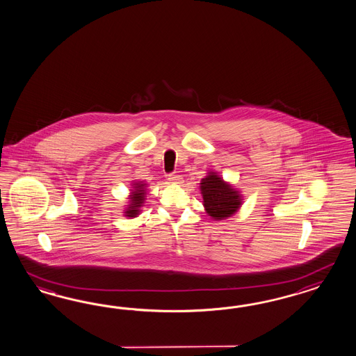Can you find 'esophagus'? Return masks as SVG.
Masks as SVG:
<instances>
[{
	"mask_svg": "<svg viewBox=\"0 0 356 356\" xmlns=\"http://www.w3.org/2000/svg\"><path fill=\"white\" fill-rule=\"evenodd\" d=\"M167 180H168L170 183L180 184L183 181V177H181L180 175H176V173H170V175L167 176Z\"/></svg>",
	"mask_w": 356,
	"mask_h": 356,
	"instance_id": "esophagus-1",
	"label": "esophagus"
}]
</instances>
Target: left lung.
<instances>
[{
    "instance_id": "left-lung-1",
    "label": "left lung",
    "mask_w": 356,
    "mask_h": 356,
    "mask_svg": "<svg viewBox=\"0 0 356 356\" xmlns=\"http://www.w3.org/2000/svg\"><path fill=\"white\" fill-rule=\"evenodd\" d=\"M201 191L204 209L215 220L227 219L240 209V193L224 183L215 172H210L202 179Z\"/></svg>"
}]
</instances>
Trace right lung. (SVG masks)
I'll return each instance as SVG.
<instances>
[{
  "mask_svg": "<svg viewBox=\"0 0 356 356\" xmlns=\"http://www.w3.org/2000/svg\"><path fill=\"white\" fill-rule=\"evenodd\" d=\"M135 191L132 192L131 195V203L128 204V209L125 210V216L129 218H135L138 215V209L143 206L145 201V184H135Z\"/></svg>",
  "mask_w": 356,
  "mask_h": 356,
  "instance_id": "add662e5",
  "label": "right lung"
}]
</instances>
